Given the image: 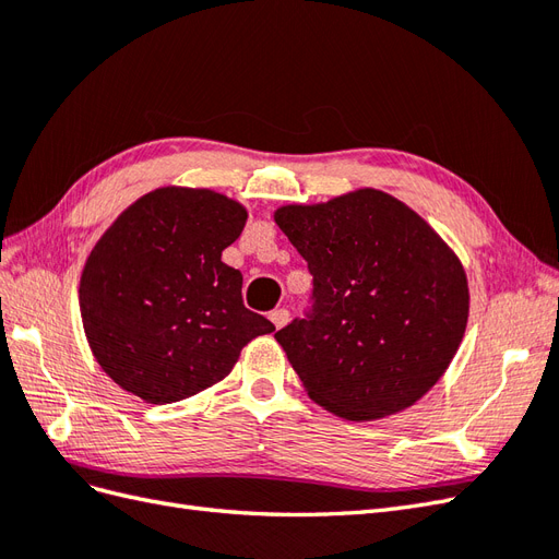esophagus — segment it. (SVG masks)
Wrapping results in <instances>:
<instances>
[{
  "label": "esophagus",
  "mask_w": 559,
  "mask_h": 559,
  "mask_svg": "<svg viewBox=\"0 0 559 559\" xmlns=\"http://www.w3.org/2000/svg\"><path fill=\"white\" fill-rule=\"evenodd\" d=\"M270 321H273L275 329H282V326L289 324V312H286L284 308L273 310V312H270Z\"/></svg>",
  "instance_id": "obj_1"
}]
</instances>
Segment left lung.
Wrapping results in <instances>:
<instances>
[{"instance_id":"obj_1","label":"left lung","mask_w":559,"mask_h":559,"mask_svg":"<svg viewBox=\"0 0 559 559\" xmlns=\"http://www.w3.org/2000/svg\"><path fill=\"white\" fill-rule=\"evenodd\" d=\"M273 216L314 277V314L275 333L308 396L347 421L411 408L462 345L468 282L460 257L378 189L292 202Z\"/></svg>"}]
</instances>
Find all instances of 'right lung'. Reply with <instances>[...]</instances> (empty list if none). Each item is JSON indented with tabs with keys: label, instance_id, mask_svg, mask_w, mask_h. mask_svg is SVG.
<instances>
[{
	"label": "right lung",
	"instance_id": "obj_1",
	"mask_svg": "<svg viewBox=\"0 0 559 559\" xmlns=\"http://www.w3.org/2000/svg\"><path fill=\"white\" fill-rule=\"evenodd\" d=\"M247 207L212 189L160 186L114 218L79 282L83 333L126 392L165 405L222 382L253 337L275 326L242 302L222 261Z\"/></svg>",
	"mask_w": 559,
	"mask_h": 559
}]
</instances>
